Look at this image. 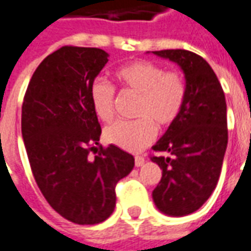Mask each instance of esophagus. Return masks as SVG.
Wrapping results in <instances>:
<instances>
[{
	"label": "esophagus",
	"mask_w": 251,
	"mask_h": 251,
	"mask_svg": "<svg viewBox=\"0 0 251 251\" xmlns=\"http://www.w3.org/2000/svg\"><path fill=\"white\" fill-rule=\"evenodd\" d=\"M144 163H145V158L142 157V156H136V157H134V164H136V167H141Z\"/></svg>",
	"instance_id": "34e87169"
}]
</instances>
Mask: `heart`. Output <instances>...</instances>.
Segmentation results:
<instances>
[{"label":"heart","instance_id":"heart-1","mask_svg":"<svg viewBox=\"0 0 251 251\" xmlns=\"http://www.w3.org/2000/svg\"><path fill=\"white\" fill-rule=\"evenodd\" d=\"M122 91L137 95L134 121H118L106 127L104 138L115 147L138 152L154 140L158 127L174 125L184 107L187 84L181 72L164 71L160 64L137 60L115 72ZM90 98L99 120L109 122L115 114V88L104 80H95Z\"/></svg>","mask_w":251,"mask_h":251}]
</instances>
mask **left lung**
Instances as JSON below:
<instances>
[{
  "label": "left lung",
  "mask_w": 251,
  "mask_h": 251,
  "mask_svg": "<svg viewBox=\"0 0 251 251\" xmlns=\"http://www.w3.org/2000/svg\"><path fill=\"white\" fill-rule=\"evenodd\" d=\"M153 53L177 63L187 84L179 118L153 147L172 156L151 157L163 169L153 201L167 215L184 216L199 210L218 184L227 148L226 99L215 72L201 56L185 50Z\"/></svg>",
  "instance_id": "1"
}]
</instances>
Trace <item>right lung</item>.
Masks as SVG:
<instances>
[{
    "label": "right lung",
    "instance_id": "add662e5",
    "mask_svg": "<svg viewBox=\"0 0 251 251\" xmlns=\"http://www.w3.org/2000/svg\"><path fill=\"white\" fill-rule=\"evenodd\" d=\"M107 57L99 48H59L36 68L23 102L21 131L36 183L52 208L77 225L113 214L115 185L134 167L115 145L88 156L102 133L90 90Z\"/></svg>",
    "mask_w": 251,
    "mask_h": 251
}]
</instances>
